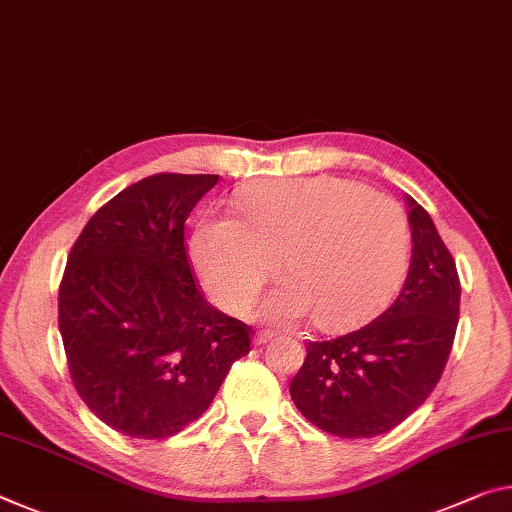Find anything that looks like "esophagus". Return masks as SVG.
Here are the masks:
<instances>
[{
	"label": "esophagus",
	"instance_id": "obj_1",
	"mask_svg": "<svg viewBox=\"0 0 512 512\" xmlns=\"http://www.w3.org/2000/svg\"><path fill=\"white\" fill-rule=\"evenodd\" d=\"M271 339H273V332L271 330H257L255 337H253V342L259 346V344L271 342Z\"/></svg>",
	"mask_w": 512,
	"mask_h": 512
}]
</instances>
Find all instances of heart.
Masks as SVG:
<instances>
[{"mask_svg":"<svg viewBox=\"0 0 512 512\" xmlns=\"http://www.w3.org/2000/svg\"><path fill=\"white\" fill-rule=\"evenodd\" d=\"M243 221L209 214L191 239L193 264L218 305L241 310L282 271L289 280L257 305L271 323L314 314L321 328L360 323L392 294L410 248L394 198L348 177H280L241 193Z\"/></svg>","mask_w":512,"mask_h":512,"instance_id":"heart-1","label":"heart"}]
</instances>
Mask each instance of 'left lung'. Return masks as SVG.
<instances>
[{
    "label": "left lung",
    "mask_w": 512,
    "mask_h": 512,
    "mask_svg": "<svg viewBox=\"0 0 512 512\" xmlns=\"http://www.w3.org/2000/svg\"><path fill=\"white\" fill-rule=\"evenodd\" d=\"M412 257L399 296L367 326L307 342L289 394L323 433L358 440L392 431L424 403L449 360L460 278L433 218L408 196Z\"/></svg>",
    "instance_id": "8db88e82"
}]
</instances>
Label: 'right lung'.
I'll list each match as a JSON object with an SVG mask.
<instances>
[{
    "instance_id": "right-lung-1",
    "label": "right lung",
    "mask_w": 512,
    "mask_h": 512,
    "mask_svg": "<svg viewBox=\"0 0 512 512\" xmlns=\"http://www.w3.org/2000/svg\"><path fill=\"white\" fill-rule=\"evenodd\" d=\"M218 175L157 173L127 186L72 243L59 330L81 401L113 431L166 440L214 401L253 330L207 303L184 241Z\"/></svg>"
}]
</instances>
